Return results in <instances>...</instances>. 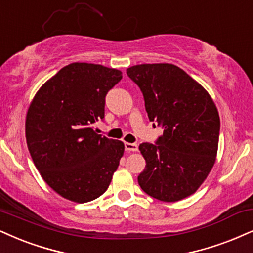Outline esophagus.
Returning <instances> with one entry per match:
<instances>
[{
	"instance_id": "esophagus-1",
	"label": "esophagus",
	"mask_w": 253,
	"mask_h": 253,
	"mask_svg": "<svg viewBox=\"0 0 253 253\" xmlns=\"http://www.w3.org/2000/svg\"><path fill=\"white\" fill-rule=\"evenodd\" d=\"M124 146H126V151H132V152H135V151H138V145L137 144H135V143H127V142H126L124 143Z\"/></svg>"
}]
</instances>
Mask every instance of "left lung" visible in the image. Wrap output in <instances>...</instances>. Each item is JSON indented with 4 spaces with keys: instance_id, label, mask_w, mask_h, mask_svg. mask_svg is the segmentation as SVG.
<instances>
[{
    "instance_id": "obj_1",
    "label": "left lung",
    "mask_w": 253,
    "mask_h": 253,
    "mask_svg": "<svg viewBox=\"0 0 253 253\" xmlns=\"http://www.w3.org/2000/svg\"><path fill=\"white\" fill-rule=\"evenodd\" d=\"M126 74L141 89L149 120L163 129L155 144L139 145L146 165L138 184L158 201H180L196 192L216 161V105L201 84L173 64L133 65Z\"/></svg>"
}]
</instances>
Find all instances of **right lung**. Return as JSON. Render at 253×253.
I'll list each match as a JSON object with an SVG mask.
<instances>
[{"instance_id": "obj_1", "label": "right lung", "mask_w": 253, "mask_h": 253, "mask_svg": "<svg viewBox=\"0 0 253 253\" xmlns=\"http://www.w3.org/2000/svg\"><path fill=\"white\" fill-rule=\"evenodd\" d=\"M122 73L92 63H71L43 84L26 121L27 145L42 178L62 197L86 203L107 191L124 144L97 135L105 96Z\"/></svg>"}]
</instances>
